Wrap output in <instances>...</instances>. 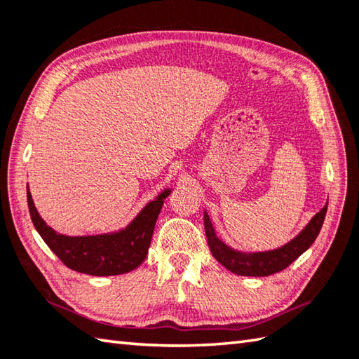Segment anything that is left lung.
Here are the masks:
<instances>
[{
    "mask_svg": "<svg viewBox=\"0 0 359 359\" xmlns=\"http://www.w3.org/2000/svg\"><path fill=\"white\" fill-rule=\"evenodd\" d=\"M327 205L316 213L311 221L306 224L305 229L300 233L292 238L290 243L273 250L266 252H240L231 249L222 240L216 236V231L210 216L207 212H203V226H205L207 241L212 250L213 257L219 262L224 268H227L230 272L236 276H248V277H266L272 273L283 271L287 268L294 259H297L305 250L310 249V245L318 238L319 231L324 224L327 215Z\"/></svg>",
    "mask_w": 359,
    "mask_h": 359,
    "instance_id": "obj_1",
    "label": "left lung"
}]
</instances>
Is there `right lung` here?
Returning a JSON list of instances; mask_svg holds the SVG:
<instances>
[{
    "label": "right lung",
    "instance_id": "right-lung-1",
    "mask_svg": "<svg viewBox=\"0 0 359 359\" xmlns=\"http://www.w3.org/2000/svg\"><path fill=\"white\" fill-rule=\"evenodd\" d=\"M171 188L161 191L140 212L128 227L114 233L67 236L41 219L27 188V207L35 230L67 268L88 276H119L137 269L149 250L154 227Z\"/></svg>",
    "mask_w": 359,
    "mask_h": 359
}]
</instances>
